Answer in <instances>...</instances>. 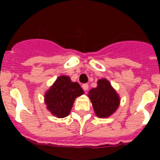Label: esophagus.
<instances>
[{"instance_id":"obj_1","label":"esophagus","mask_w":160,"mask_h":160,"mask_svg":"<svg viewBox=\"0 0 160 160\" xmlns=\"http://www.w3.org/2000/svg\"><path fill=\"white\" fill-rule=\"evenodd\" d=\"M82 88H83V90H85V92L87 91L88 89H89V85H87V84H84V85H82Z\"/></svg>"}]
</instances>
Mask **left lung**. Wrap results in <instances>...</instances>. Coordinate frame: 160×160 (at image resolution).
I'll list each match as a JSON object with an SVG mask.
<instances>
[{"label": "left lung", "instance_id": "left-lung-1", "mask_svg": "<svg viewBox=\"0 0 160 160\" xmlns=\"http://www.w3.org/2000/svg\"><path fill=\"white\" fill-rule=\"evenodd\" d=\"M98 86L89 92L95 114L100 118L111 115L119 105V97L105 79L98 80Z\"/></svg>", "mask_w": 160, "mask_h": 160}]
</instances>
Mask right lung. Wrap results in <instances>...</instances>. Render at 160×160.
Instances as JSON below:
<instances>
[{
	"label": "right lung",
	"instance_id": "right-lung-1",
	"mask_svg": "<svg viewBox=\"0 0 160 160\" xmlns=\"http://www.w3.org/2000/svg\"><path fill=\"white\" fill-rule=\"evenodd\" d=\"M83 94L82 88L77 82H72L68 76L60 75L46 93V108L58 118L66 117L70 114L75 98Z\"/></svg>",
	"mask_w": 160,
	"mask_h": 160
}]
</instances>
